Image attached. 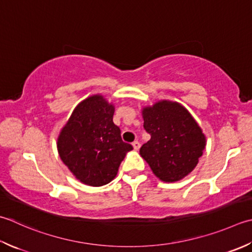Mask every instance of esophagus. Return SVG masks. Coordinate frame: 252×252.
<instances>
[{
	"label": "esophagus",
	"instance_id": "34e87169",
	"mask_svg": "<svg viewBox=\"0 0 252 252\" xmlns=\"http://www.w3.org/2000/svg\"><path fill=\"white\" fill-rule=\"evenodd\" d=\"M132 145H133V149H134L135 151H139L140 146H141L140 142H137V141H134V142H133V143H132Z\"/></svg>",
	"mask_w": 252,
	"mask_h": 252
}]
</instances>
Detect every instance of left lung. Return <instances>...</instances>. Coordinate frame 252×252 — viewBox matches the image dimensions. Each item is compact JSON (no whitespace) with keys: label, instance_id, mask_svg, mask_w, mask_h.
Listing matches in <instances>:
<instances>
[{"label":"left lung","instance_id":"8db88e82","mask_svg":"<svg viewBox=\"0 0 252 252\" xmlns=\"http://www.w3.org/2000/svg\"><path fill=\"white\" fill-rule=\"evenodd\" d=\"M144 129L151 134L140 155L157 178L184 179L198 165L206 137L191 113L177 101L159 100L142 109Z\"/></svg>","mask_w":252,"mask_h":252}]
</instances>
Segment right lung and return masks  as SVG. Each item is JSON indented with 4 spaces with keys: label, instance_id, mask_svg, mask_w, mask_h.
<instances>
[{
    "label": "right lung",
    "instance_id": "1",
    "mask_svg": "<svg viewBox=\"0 0 252 252\" xmlns=\"http://www.w3.org/2000/svg\"><path fill=\"white\" fill-rule=\"evenodd\" d=\"M115 106L100 94L82 100L58 136L60 158L82 184L101 187L116 178L131 144L113 123Z\"/></svg>",
    "mask_w": 252,
    "mask_h": 252
}]
</instances>
